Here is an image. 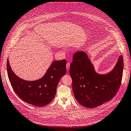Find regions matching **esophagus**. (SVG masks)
I'll use <instances>...</instances> for the list:
<instances>
[{"instance_id": "obj_1", "label": "esophagus", "mask_w": 131, "mask_h": 131, "mask_svg": "<svg viewBox=\"0 0 131 131\" xmlns=\"http://www.w3.org/2000/svg\"><path fill=\"white\" fill-rule=\"evenodd\" d=\"M70 63H67V64H66V67H67V70L68 71L69 70V68H70Z\"/></svg>"}]
</instances>
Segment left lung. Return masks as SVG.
Here are the masks:
<instances>
[{
  "label": "left lung",
  "mask_w": 131,
  "mask_h": 131,
  "mask_svg": "<svg viewBox=\"0 0 131 131\" xmlns=\"http://www.w3.org/2000/svg\"><path fill=\"white\" fill-rule=\"evenodd\" d=\"M123 67V57L120 55L110 72L98 74L85 52L77 51L73 56L69 69L72 90L77 101L83 106L94 108L111 100L121 84Z\"/></svg>",
  "instance_id": "1"
}]
</instances>
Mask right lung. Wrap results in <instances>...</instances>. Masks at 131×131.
<instances>
[{"instance_id":"add662e5","label":"right lung","mask_w":131,"mask_h":131,"mask_svg":"<svg viewBox=\"0 0 131 131\" xmlns=\"http://www.w3.org/2000/svg\"><path fill=\"white\" fill-rule=\"evenodd\" d=\"M66 62V60L54 61L40 79L28 81L14 74L7 59L8 79L14 92L22 100L36 106H44L50 103L56 95L58 83L67 71Z\"/></svg>"}]
</instances>
